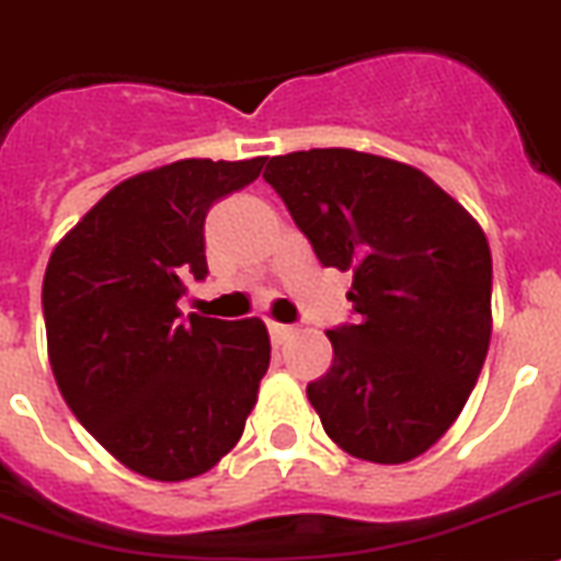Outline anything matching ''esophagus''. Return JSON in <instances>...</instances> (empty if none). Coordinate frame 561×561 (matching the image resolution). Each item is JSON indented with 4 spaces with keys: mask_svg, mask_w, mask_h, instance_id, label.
I'll use <instances>...</instances> for the list:
<instances>
[{
    "mask_svg": "<svg viewBox=\"0 0 561 561\" xmlns=\"http://www.w3.org/2000/svg\"><path fill=\"white\" fill-rule=\"evenodd\" d=\"M267 333H271L273 345H285L290 336H294V328L290 324H279V322H267Z\"/></svg>",
    "mask_w": 561,
    "mask_h": 561,
    "instance_id": "1",
    "label": "esophagus"
}]
</instances>
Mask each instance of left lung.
Returning a JSON list of instances; mask_svg holds the SVG:
<instances>
[{
    "instance_id": "left-lung-1",
    "label": "left lung",
    "mask_w": 561,
    "mask_h": 561,
    "mask_svg": "<svg viewBox=\"0 0 561 561\" xmlns=\"http://www.w3.org/2000/svg\"><path fill=\"white\" fill-rule=\"evenodd\" d=\"M265 182L324 267L353 271L356 324L328 331L308 385L324 433L356 459L402 465L462 413L491 345V248L433 179L347 148L267 159Z\"/></svg>"
}]
</instances>
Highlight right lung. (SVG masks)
<instances>
[{
    "instance_id": "1",
    "label": "right lung",
    "mask_w": 561,
    "mask_h": 561,
    "mask_svg": "<svg viewBox=\"0 0 561 561\" xmlns=\"http://www.w3.org/2000/svg\"><path fill=\"white\" fill-rule=\"evenodd\" d=\"M265 157L182 159L125 179L50 253L42 310L56 385L93 439L159 482L214 468L239 442L271 339L259 319H179L208 276L205 216Z\"/></svg>"
}]
</instances>
